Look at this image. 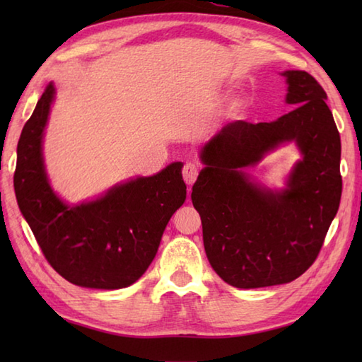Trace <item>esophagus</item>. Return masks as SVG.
Returning <instances> with one entry per match:
<instances>
[{
  "label": "esophagus",
  "mask_w": 362,
  "mask_h": 362,
  "mask_svg": "<svg viewBox=\"0 0 362 362\" xmlns=\"http://www.w3.org/2000/svg\"><path fill=\"white\" fill-rule=\"evenodd\" d=\"M199 171H201V168H199L196 163H191V161L189 163H185V166H183V169H182L183 180H185L188 185H193L197 179Z\"/></svg>",
  "instance_id": "esophagus-1"
}]
</instances>
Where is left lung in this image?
<instances>
[{
	"mask_svg": "<svg viewBox=\"0 0 362 362\" xmlns=\"http://www.w3.org/2000/svg\"><path fill=\"white\" fill-rule=\"evenodd\" d=\"M286 103L294 110L272 122L235 121L201 151L205 168L191 201L201 214L206 258L222 280L252 289L289 283L316 261L339 209L341 136L327 93L310 73L288 70ZM286 141L303 160L288 188L264 190L243 169Z\"/></svg>",
	"mask_w": 362,
	"mask_h": 362,
	"instance_id": "1",
	"label": "left lung"
}]
</instances>
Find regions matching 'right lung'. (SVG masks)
Listing matches in <instances>:
<instances>
[{
    "mask_svg": "<svg viewBox=\"0 0 362 362\" xmlns=\"http://www.w3.org/2000/svg\"><path fill=\"white\" fill-rule=\"evenodd\" d=\"M54 86H46L21 130L13 187L23 216L54 271L95 289L130 286L158 250L166 224L187 199L182 163L113 187L96 201L64 204L51 189L42 157Z\"/></svg>",
    "mask_w": 362,
    "mask_h": 362,
    "instance_id": "obj_1",
    "label": "right lung"
}]
</instances>
